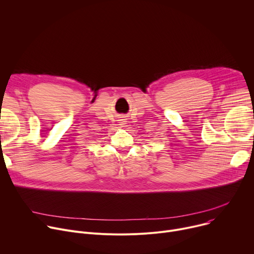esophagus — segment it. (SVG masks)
I'll return each instance as SVG.
<instances>
[{"label": "esophagus", "mask_w": 254, "mask_h": 254, "mask_svg": "<svg viewBox=\"0 0 254 254\" xmlns=\"http://www.w3.org/2000/svg\"><path fill=\"white\" fill-rule=\"evenodd\" d=\"M119 123H120V125H121V126H124V125H125V123H126V121H125V119H121Z\"/></svg>", "instance_id": "1"}]
</instances>
